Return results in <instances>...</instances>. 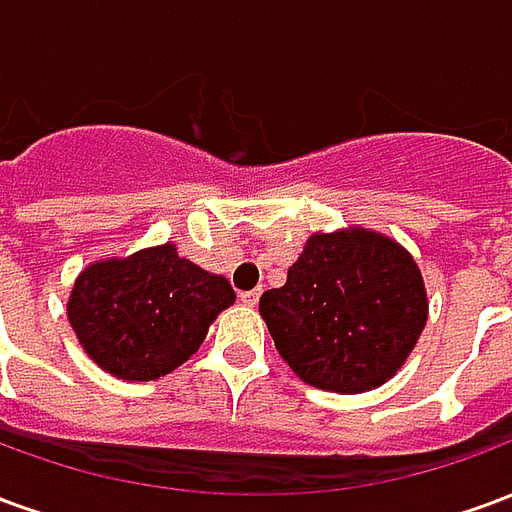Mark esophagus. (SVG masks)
<instances>
[{"label":"esophagus","instance_id":"obj_1","mask_svg":"<svg viewBox=\"0 0 512 512\" xmlns=\"http://www.w3.org/2000/svg\"><path fill=\"white\" fill-rule=\"evenodd\" d=\"M238 299L244 301L246 307H255L257 299H260V290H244V293H238Z\"/></svg>","mask_w":512,"mask_h":512}]
</instances>
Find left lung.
<instances>
[{
	"label": "left lung",
	"instance_id": "left-lung-1",
	"mask_svg": "<svg viewBox=\"0 0 512 512\" xmlns=\"http://www.w3.org/2000/svg\"><path fill=\"white\" fill-rule=\"evenodd\" d=\"M279 356L304 384L329 392L381 386L428 321L417 263L370 230L312 235L282 288L260 296Z\"/></svg>",
	"mask_w": 512,
	"mask_h": 512
}]
</instances>
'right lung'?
<instances>
[{"label":"right lung","mask_w":512,"mask_h":512,"mask_svg":"<svg viewBox=\"0 0 512 512\" xmlns=\"http://www.w3.org/2000/svg\"><path fill=\"white\" fill-rule=\"evenodd\" d=\"M233 301L227 279L164 244L84 268L68 301V321L106 373L153 381L183 365Z\"/></svg>","instance_id":"obj_1"}]
</instances>
